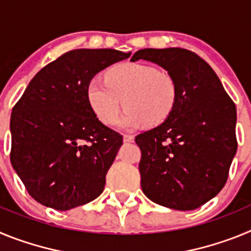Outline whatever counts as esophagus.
<instances>
[{
    "mask_svg": "<svg viewBox=\"0 0 251 251\" xmlns=\"http://www.w3.org/2000/svg\"><path fill=\"white\" fill-rule=\"evenodd\" d=\"M133 139H134V136H132V134H124L123 136L124 142H132Z\"/></svg>",
    "mask_w": 251,
    "mask_h": 251,
    "instance_id": "obj_1",
    "label": "esophagus"
}]
</instances>
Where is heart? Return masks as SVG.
<instances>
[{
    "label": "heart",
    "instance_id": "heart-1",
    "mask_svg": "<svg viewBox=\"0 0 251 251\" xmlns=\"http://www.w3.org/2000/svg\"><path fill=\"white\" fill-rule=\"evenodd\" d=\"M88 99L99 119L110 126L118 118L122 105L127 110L118 122L122 129H134L143 124L165 122L177 100L174 77L154 66L126 63L113 66L106 80L93 77L88 84Z\"/></svg>",
    "mask_w": 251,
    "mask_h": 251
}]
</instances>
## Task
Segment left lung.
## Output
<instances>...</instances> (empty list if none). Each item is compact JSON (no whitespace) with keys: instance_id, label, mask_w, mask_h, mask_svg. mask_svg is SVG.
Returning a JSON list of instances; mask_svg holds the SVG:
<instances>
[{"instance_id":"8db88e82","label":"left lung","mask_w":251,"mask_h":251,"mask_svg":"<svg viewBox=\"0 0 251 251\" xmlns=\"http://www.w3.org/2000/svg\"><path fill=\"white\" fill-rule=\"evenodd\" d=\"M147 60L174 77L177 100L158 127L136 137L143 194L153 202L188 211L225 186L238 150L236 106L212 68L186 49H142L130 61Z\"/></svg>"}]
</instances>
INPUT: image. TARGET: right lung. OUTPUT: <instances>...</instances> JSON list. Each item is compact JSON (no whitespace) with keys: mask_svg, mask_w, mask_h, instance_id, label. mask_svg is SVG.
<instances>
[{"mask_svg":"<svg viewBox=\"0 0 251 251\" xmlns=\"http://www.w3.org/2000/svg\"><path fill=\"white\" fill-rule=\"evenodd\" d=\"M129 56L113 49L68 51L32 77L13 106L11 163L41 205L66 211L103 192L123 138L97 118L88 84Z\"/></svg>","mask_w":251,"mask_h":251,"instance_id":"right-lung-1","label":"right lung"}]
</instances>
